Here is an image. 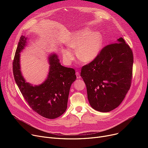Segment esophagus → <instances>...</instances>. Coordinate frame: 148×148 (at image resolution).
<instances>
[{
	"instance_id": "esophagus-1",
	"label": "esophagus",
	"mask_w": 148,
	"mask_h": 148,
	"mask_svg": "<svg viewBox=\"0 0 148 148\" xmlns=\"http://www.w3.org/2000/svg\"><path fill=\"white\" fill-rule=\"evenodd\" d=\"M76 76H77V79H80L81 78V76H80V74L78 72H76Z\"/></svg>"
}]
</instances>
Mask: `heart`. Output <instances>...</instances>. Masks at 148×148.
Wrapping results in <instances>:
<instances>
[{"mask_svg":"<svg viewBox=\"0 0 148 148\" xmlns=\"http://www.w3.org/2000/svg\"><path fill=\"white\" fill-rule=\"evenodd\" d=\"M102 44L100 33L85 28L74 33L67 41V48H63L62 53L64 60L70 63L74 58L73 51L76 49L78 59L82 62L92 61L98 54Z\"/></svg>","mask_w":148,"mask_h":148,"instance_id":"1","label":"heart"}]
</instances>
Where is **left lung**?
<instances>
[{
    "mask_svg": "<svg viewBox=\"0 0 148 148\" xmlns=\"http://www.w3.org/2000/svg\"><path fill=\"white\" fill-rule=\"evenodd\" d=\"M133 54L125 40L105 46L90 64L81 69L91 107L107 112L117 108L131 87Z\"/></svg>",
    "mask_w": 148,
    "mask_h": 148,
    "instance_id": "8db88e82",
    "label": "left lung"
}]
</instances>
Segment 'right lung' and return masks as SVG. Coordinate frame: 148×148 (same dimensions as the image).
<instances>
[{
    "mask_svg": "<svg viewBox=\"0 0 148 148\" xmlns=\"http://www.w3.org/2000/svg\"><path fill=\"white\" fill-rule=\"evenodd\" d=\"M28 39L22 36L18 43L13 62L14 80L34 111L45 118L55 119L64 114L67 108L70 87L76 79L75 70L61 66L58 55L52 53L48 56L50 66L46 79L39 85L26 82L21 71L20 53L27 46Z\"/></svg>",
    "mask_w": 148,
    "mask_h": 148,
    "instance_id": "right-lung-1",
    "label": "right lung"
}]
</instances>
